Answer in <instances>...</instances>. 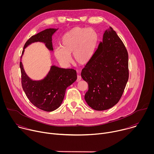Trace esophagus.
<instances>
[{"label":"esophagus","mask_w":154,"mask_h":154,"mask_svg":"<svg viewBox=\"0 0 154 154\" xmlns=\"http://www.w3.org/2000/svg\"><path fill=\"white\" fill-rule=\"evenodd\" d=\"M81 79H82L81 76H80V75H77V82H79V81L81 80Z\"/></svg>","instance_id":"1"}]
</instances>
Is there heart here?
Here are the masks:
<instances>
[{"label": "heart", "instance_id": "1", "mask_svg": "<svg viewBox=\"0 0 154 154\" xmlns=\"http://www.w3.org/2000/svg\"><path fill=\"white\" fill-rule=\"evenodd\" d=\"M99 36L92 28L74 27L62 36L61 47L54 49L57 60L63 66H68L72 61L85 64L89 62L97 46Z\"/></svg>", "mask_w": 154, "mask_h": 154}]
</instances>
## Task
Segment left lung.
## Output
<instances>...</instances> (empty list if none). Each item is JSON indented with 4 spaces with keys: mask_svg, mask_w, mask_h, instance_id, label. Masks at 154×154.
Instances as JSON below:
<instances>
[{
    "mask_svg": "<svg viewBox=\"0 0 154 154\" xmlns=\"http://www.w3.org/2000/svg\"><path fill=\"white\" fill-rule=\"evenodd\" d=\"M128 57L116 32L109 27L81 76L88 85L85 95L87 104L95 110L113 107L121 99L128 79Z\"/></svg>",
    "mask_w": 154,
    "mask_h": 154,
    "instance_id": "obj_1",
    "label": "left lung"
}]
</instances>
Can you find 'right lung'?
Returning a JSON list of instances; mask_svg holds the SVG:
<instances>
[{
	"mask_svg": "<svg viewBox=\"0 0 154 154\" xmlns=\"http://www.w3.org/2000/svg\"><path fill=\"white\" fill-rule=\"evenodd\" d=\"M58 29H46L32 36L26 42L20 61L22 86L30 102L46 112L57 109L63 100L66 89L77 80V72L73 69H64L52 65L46 75L40 80H33L26 74L23 63L25 49L35 42H42L46 48L54 51L52 37Z\"/></svg>",
	"mask_w": 154,
	"mask_h": 154,
	"instance_id": "obj_1",
	"label": "right lung"
}]
</instances>
